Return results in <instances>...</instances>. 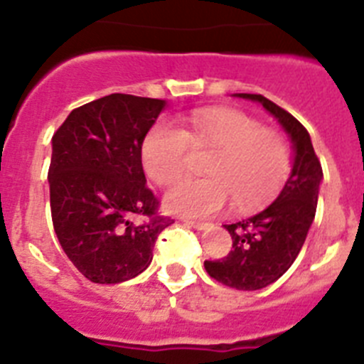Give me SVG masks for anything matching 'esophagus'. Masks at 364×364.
I'll list each match as a JSON object with an SVG mask.
<instances>
[{"label": "esophagus", "mask_w": 364, "mask_h": 364, "mask_svg": "<svg viewBox=\"0 0 364 364\" xmlns=\"http://www.w3.org/2000/svg\"><path fill=\"white\" fill-rule=\"evenodd\" d=\"M184 222H186V224H188V226L195 228V230H204V228L208 226L205 222H200V220H189V218H184Z\"/></svg>", "instance_id": "34e87169"}]
</instances>
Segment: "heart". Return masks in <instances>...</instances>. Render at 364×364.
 <instances>
[{"label": "heart", "instance_id": "1", "mask_svg": "<svg viewBox=\"0 0 364 364\" xmlns=\"http://www.w3.org/2000/svg\"><path fill=\"white\" fill-rule=\"evenodd\" d=\"M215 147L205 164V178H184L167 189V211L186 217H210L233 198L237 208L264 204L290 173V151L279 134L266 131L252 117L235 109L197 111L182 129L159 120L147 131L142 162L156 184L178 178L188 164L189 147Z\"/></svg>", "mask_w": 364, "mask_h": 364}]
</instances>
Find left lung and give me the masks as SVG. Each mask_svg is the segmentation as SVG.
Wrapping results in <instances>:
<instances>
[{"label": "left lung", "instance_id": "1", "mask_svg": "<svg viewBox=\"0 0 364 364\" xmlns=\"http://www.w3.org/2000/svg\"><path fill=\"white\" fill-rule=\"evenodd\" d=\"M237 98L260 104L281 124L294 147V166L279 197L250 218L226 224L233 250L218 260H205L215 281L253 291L281 279L294 264L315 218L323 167L304 125L262 95L237 92Z\"/></svg>", "mask_w": 364, "mask_h": 364}]
</instances>
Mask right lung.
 Wrapping results in <instances>:
<instances>
[{
    "label": "right lung",
    "instance_id": "1",
    "mask_svg": "<svg viewBox=\"0 0 364 364\" xmlns=\"http://www.w3.org/2000/svg\"><path fill=\"white\" fill-rule=\"evenodd\" d=\"M166 100L104 96L74 109L53 136L50 213L70 262L96 284L136 277L153 260L160 231L173 224L156 215L146 186L142 144ZM150 218L134 225L132 218Z\"/></svg>",
    "mask_w": 364,
    "mask_h": 364
}]
</instances>
